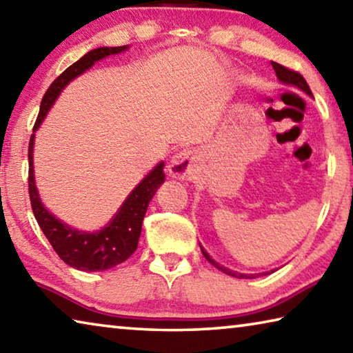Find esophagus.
<instances>
[{"mask_svg": "<svg viewBox=\"0 0 353 353\" xmlns=\"http://www.w3.org/2000/svg\"><path fill=\"white\" fill-rule=\"evenodd\" d=\"M195 164V154L188 150L176 153L172 156L169 165H167V173L169 176L176 178V180H188L192 175Z\"/></svg>", "mask_w": 353, "mask_h": 353, "instance_id": "34e87169", "label": "esophagus"}]
</instances>
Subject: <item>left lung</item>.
I'll use <instances>...</instances> for the list:
<instances>
[{
	"mask_svg": "<svg viewBox=\"0 0 353 353\" xmlns=\"http://www.w3.org/2000/svg\"><path fill=\"white\" fill-rule=\"evenodd\" d=\"M272 67H274L275 74H276V78H279L280 83L288 84V85H292V88H297V89H300L302 92H305V94H307V95L313 97V94H311L310 85L307 84V81H305V78H303L302 74H300L299 72L290 70V68L283 67V65H280V63H276V62H272ZM200 248H201V253H203V256H205V258L208 259V261H210L212 265H214V268H217L219 270H222L223 274L231 275V276H236V279H255V276L268 275V274H269V272H264V274H250V275H247V274L233 272V270H230V269H227V268H223V265H221L219 263H216L214 259H212L210 255H208V252L205 250L203 247L200 245ZM272 272H274V270H272Z\"/></svg>",
	"mask_w": 353,
	"mask_h": 353,
	"instance_id": "left-lung-1",
	"label": "left lung"
}]
</instances>
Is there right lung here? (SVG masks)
Returning a JSON list of instances; mask_svg holds the SVG:
<instances>
[{
    "instance_id": "right-lung-1",
    "label": "right lung",
    "mask_w": 353,
    "mask_h": 353,
    "mask_svg": "<svg viewBox=\"0 0 353 353\" xmlns=\"http://www.w3.org/2000/svg\"><path fill=\"white\" fill-rule=\"evenodd\" d=\"M128 50V46H101L84 54L57 77L48 90L45 92L40 103V111L37 115L36 125L30 141L28 150V159H30V199L34 217L42 228L46 239L50 241L51 247L59 255L63 263L73 269L83 270V272H97V270H106L126 261L132 253L136 252L139 236L142 231V221L145 216L150 200L153 199L156 190L164 183V163H159L154 169L131 190V194L115 212V216L98 231H79L72 228L70 225L63 223L56 216L43 206L40 200L39 190L34 178V132L42 125L45 115L53 106L56 98L59 97L63 88L79 74L94 65L95 62L105 59L108 56L119 54Z\"/></svg>"
}]
</instances>
